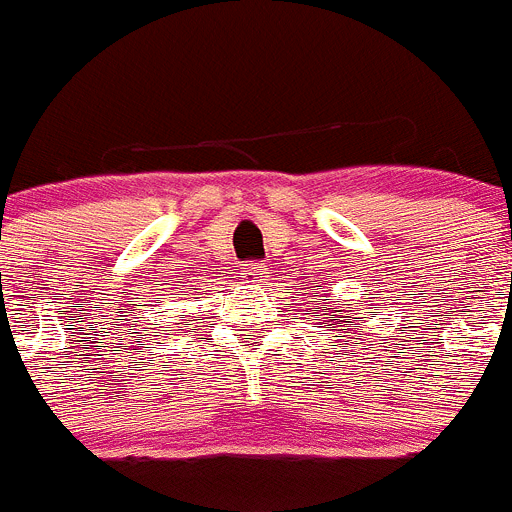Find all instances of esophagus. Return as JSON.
I'll return each instance as SVG.
<instances>
[{
	"instance_id": "1",
	"label": "esophagus",
	"mask_w": 512,
	"mask_h": 512,
	"mask_svg": "<svg viewBox=\"0 0 512 512\" xmlns=\"http://www.w3.org/2000/svg\"><path fill=\"white\" fill-rule=\"evenodd\" d=\"M266 273H268V263H249V268H246V276L256 278V281L266 278Z\"/></svg>"
}]
</instances>
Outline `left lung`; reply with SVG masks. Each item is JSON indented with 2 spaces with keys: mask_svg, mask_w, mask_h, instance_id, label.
<instances>
[{
  "mask_svg": "<svg viewBox=\"0 0 512 512\" xmlns=\"http://www.w3.org/2000/svg\"><path fill=\"white\" fill-rule=\"evenodd\" d=\"M333 321H336V318H333ZM348 323H351V321H343V326H348ZM341 331H346V328H341Z\"/></svg>",
  "mask_w": 512,
  "mask_h": 512,
  "instance_id": "8db88e82",
  "label": "left lung"
}]
</instances>
